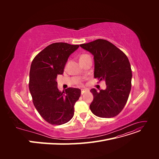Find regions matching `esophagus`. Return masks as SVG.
Returning <instances> with one entry per match:
<instances>
[{"label": "esophagus", "instance_id": "1", "mask_svg": "<svg viewBox=\"0 0 159 159\" xmlns=\"http://www.w3.org/2000/svg\"><path fill=\"white\" fill-rule=\"evenodd\" d=\"M86 91H88V89L87 88H84V89H81V94H84Z\"/></svg>", "mask_w": 159, "mask_h": 159}]
</instances>
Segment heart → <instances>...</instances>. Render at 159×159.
I'll return each instance as SVG.
<instances>
[{"instance_id": "1", "label": "heart", "mask_w": 159, "mask_h": 159, "mask_svg": "<svg viewBox=\"0 0 159 159\" xmlns=\"http://www.w3.org/2000/svg\"><path fill=\"white\" fill-rule=\"evenodd\" d=\"M85 56H84V55H83V56H81V57H80V60H81V59H82L83 57H84Z\"/></svg>"}]
</instances>
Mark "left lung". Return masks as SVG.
Wrapping results in <instances>:
<instances>
[{"mask_svg": "<svg viewBox=\"0 0 159 159\" xmlns=\"http://www.w3.org/2000/svg\"><path fill=\"white\" fill-rule=\"evenodd\" d=\"M80 46L93 56L94 78L104 80L107 85L99 92L95 88L90 90L93 95L89 105L91 112L102 118L116 116L125 105L131 91L132 71L128 57L103 39Z\"/></svg>", "mask_w": 159, "mask_h": 159, "instance_id": "obj_1", "label": "left lung"}]
</instances>
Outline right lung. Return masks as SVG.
I'll return each mask as SVG.
<instances>
[{"label":"right lung","instance_id":"right-lung-1","mask_svg":"<svg viewBox=\"0 0 159 159\" xmlns=\"http://www.w3.org/2000/svg\"><path fill=\"white\" fill-rule=\"evenodd\" d=\"M79 47L64 42L53 43L42 50L31 64L29 89L33 103L50 124L60 125L74 116V105L81 90L69 88L61 92L56 79L57 75L63 74L68 57Z\"/></svg>","mask_w":159,"mask_h":159}]
</instances>
